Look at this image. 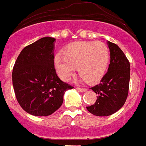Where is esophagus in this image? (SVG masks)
Returning <instances> with one entry per match:
<instances>
[{"mask_svg": "<svg viewBox=\"0 0 146 146\" xmlns=\"http://www.w3.org/2000/svg\"><path fill=\"white\" fill-rule=\"evenodd\" d=\"M78 91H79V92H86V89H83V88H77Z\"/></svg>", "mask_w": 146, "mask_h": 146, "instance_id": "obj_1", "label": "esophagus"}]
</instances>
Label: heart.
Listing matches in <instances>:
<instances>
[{"label":"heart","instance_id":"heart-1","mask_svg":"<svg viewBox=\"0 0 146 146\" xmlns=\"http://www.w3.org/2000/svg\"><path fill=\"white\" fill-rule=\"evenodd\" d=\"M109 61V48L104 42H79L68 46L64 55L56 54L54 64L62 80H69L77 67L82 78L94 83L104 77Z\"/></svg>","mask_w":146,"mask_h":146}]
</instances>
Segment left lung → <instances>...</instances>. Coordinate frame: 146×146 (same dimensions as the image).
<instances>
[{"instance_id": "obj_1", "label": "left lung", "mask_w": 146, "mask_h": 146, "mask_svg": "<svg viewBox=\"0 0 146 146\" xmlns=\"http://www.w3.org/2000/svg\"><path fill=\"white\" fill-rule=\"evenodd\" d=\"M110 61L100 82L91 88L97 94L95 104L86 107L92 114L107 117L116 113L127 100L130 82V63L117 44L107 41Z\"/></svg>"}]
</instances>
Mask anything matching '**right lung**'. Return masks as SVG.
<instances>
[{"instance_id": "obj_1", "label": "right lung", "mask_w": 146, "mask_h": 146, "mask_svg": "<svg viewBox=\"0 0 146 146\" xmlns=\"http://www.w3.org/2000/svg\"><path fill=\"white\" fill-rule=\"evenodd\" d=\"M56 39L43 37L25 46L17 58L12 84L19 105L33 116H49L62 105L67 90L73 89L60 80L54 69Z\"/></svg>"}]
</instances>
